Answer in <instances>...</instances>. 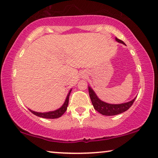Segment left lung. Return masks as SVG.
Returning <instances> with one entry per match:
<instances>
[{"label": "left lung", "mask_w": 158, "mask_h": 158, "mask_svg": "<svg viewBox=\"0 0 158 158\" xmlns=\"http://www.w3.org/2000/svg\"><path fill=\"white\" fill-rule=\"evenodd\" d=\"M116 40L120 42V43L125 44L123 41L118 39L117 37H116ZM89 93L94 109L97 110L98 113H100L102 115H104V116H115V115L122 114V113L128 110L133 105V102H135L136 98L135 97L131 102L121 103V104H110V103H106L100 100L90 86H89Z\"/></svg>", "instance_id": "obj_1"}]
</instances>
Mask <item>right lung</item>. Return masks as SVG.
<instances>
[{
    "label": "right lung",
    "mask_w": 158,
    "mask_h": 158,
    "mask_svg": "<svg viewBox=\"0 0 158 158\" xmlns=\"http://www.w3.org/2000/svg\"><path fill=\"white\" fill-rule=\"evenodd\" d=\"M72 89L69 91V94L66 98V100L62 106H61L60 109H56L55 110H53V111H49V112H45V113H40V112H36L33 111V110H30V112H32V114H35V116L41 117V118H60L62 116L63 114H64L66 110H67L68 103H69V94L71 93Z\"/></svg>",
    "instance_id": "1"
}]
</instances>
